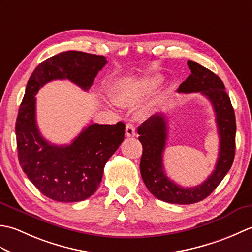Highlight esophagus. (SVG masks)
<instances>
[{"mask_svg": "<svg viewBox=\"0 0 252 252\" xmlns=\"http://www.w3.org/2000/svg\"><path fill=\"white\" fill-rule=\"evenodd\" d=\"M126 135L129 137L135 136V127L132 125V123H127V125L126 126Z\"/></svg>", "mask_w": 252, "mask_h": 252, "instance_id": "1", "label": "esophagus"}]
</instances>
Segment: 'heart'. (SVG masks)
<instances>
[{
	"instance_id": "heart-1",
	"label": "heart",
	"mask_w": 252,
	"mask_h": 252,
	"mask_svg": "<svg viewBox=\"0 0 252 252\" xmlns=\"http://www.w3.org/2000/svg\"><path fill=\"white\" fill-rule=\"evenodd\" d=\"M157 84L158 80L154 78L120 82L114 91L115 101L122 106H134L154 91Z\"/></svg>"
}]
</instances>
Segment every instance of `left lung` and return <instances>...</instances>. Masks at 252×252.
I'll use <instances>...</instances> for the list:
<instances>
[{
  "mask_svg": "<svg viewBox=\"0 0 252 252\" xmlns=\"http://www.w3.org/2000/svg\"><path fill=\"white\" fill-rule=\"evenodd\" d=\"M190 74L178 89L179 93L200 92L210 100L216 114L220 137L219 157L213 172L194 187H183L171 181L163 169V151L168 137V123L162 114L148 118L138 126L143 154L140 169L148 190L158 199L179 205H190L205 199L221 183L231 169L235 157L236 120L231 99L222 80L216 73L192 61L187 62Z\"/></svg>",
  "mask_w": 252,
  "mask_h": 252,
  "instance_id": "obj_1",
  "label": "left lung"
}]
</instances>
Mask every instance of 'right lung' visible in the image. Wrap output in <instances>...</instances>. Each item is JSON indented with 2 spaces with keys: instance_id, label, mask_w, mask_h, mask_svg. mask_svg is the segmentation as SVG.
<instances>
[{
  "instance_id": "right-lung-1",
  "label": "right lung",
  "mask_w": 252,
  "mask_h": 252,
  "mask_svg": "<svg viewBox=\"0 0 252 252\" xmlns=\"http://www.w3.org/2000/svg\"><path fill=\"white\" fill-rule=\"evenodd\" d=\"M106 63L105 56L63 52L42 62L27 83L15 127L19 163L31 183L55 201H82L97 190L106 162L123 142L126 126L91 123L69 145H53L37 129L35 95L47 82L63 79L88 91Z\"/></svg>"
}]
</instances>
